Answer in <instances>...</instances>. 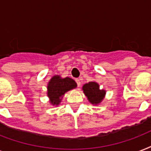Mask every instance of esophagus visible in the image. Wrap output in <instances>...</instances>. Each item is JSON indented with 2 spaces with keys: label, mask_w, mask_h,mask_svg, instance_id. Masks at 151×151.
<instances>
[{
  "label": "esophagus",
  "mask_w": 151,
  "mask_h": 151,
  "mask_svg": "<svg viewBox=\"0 0 151 151\" xmlns=\"http://www.w3.org/2000/svg\"><path fill=\"white\" fill-rule=\"evenodd\" d=\"M75 81H76V83H77V85H78V87H80L81 79H79V78H77V79H75Z\"/></svg>",
  "instance_id": "34e87169"
}]
</instances>
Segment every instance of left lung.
<instances>
[{"instance_id": "obj_1", "label": "left lung", "mask_w": 151, "mask_h": 151, "mask_svg": "<svg viewBox=\"0 0 151 151\" xmlns=\"http://www.w3.org/2000/svg\"><path fill=\"white\" fill-rule=\"evenodd\" d=\"M83 91L88 99L92 104H98L103 100L105 96V91L99 89V85L96 82H88L83 86Z\"/></svg>"}]
</instances>
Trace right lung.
Returning <instances> with one entry per match:
<instances>
[{
  "label": "right lung",
  "instance_id": "add662e5",
  "mask_svg": "<svg viewBox=\"0 0 151 151\" xmlns=\"http://www.w3.org/2000/svg\"><path fill=\"white\" fill-rule=\"evenodd\" d=\"M77 87V84L72 78H60L59 76H54L48 85V96L50 98L52 105H59L66 92Z\"/></svg>",
  "mask_w": 151,
  "mask_h": 151
}]
</instances>
